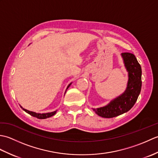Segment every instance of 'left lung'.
Listing matches in <instances>:
<instances>
[{
	"instance_id": "1",
	"label": "left lung",
	"mask_w": 158,
	"mask_h": 158,
	"mask_svg": "<svg viewBox=\"0 0 158 158\" xmlns=\"http://www.w3.org/2000/svg\"><path fill=\"white\" fill-rule=\"evenodd\" d=\"M121 55L128 75V81L123 94L108 105L93 109L97 115L105 118H112L128 111L135 105L141 90L142 70L135 56L130 53H122Z\"/></svg>"
}]
</instances>
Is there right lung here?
<instances>
[{
	"label": "right lung",
	"instance_id": "1",
	"mask_svg": "<svg viewBox=\"0 0 158 158\" xmlns=\"http://www.w3.org/2000/svg\"><path fill=\"white\" fill-rule=\"evenodd\" d=\"M71 83H70V84H69L68 86H67V88H66V89L69 88L70 85H71ZM66 92H65V93H66ZM20 107H21V108H22L23 110H24L25 112H26L27 113L30 114V115H32V116H33V117H36V118H38V119H46V118H49V117H52L53 115H54L56 113V112H57V110H55V111L50 112V113H39L33 112V111H31V110H27V109H25L24 108H23V107H22L21 105H20Z\"/></svg>",
	"mask_w": 158,
	"mask_h": 158
}]
</instances>
